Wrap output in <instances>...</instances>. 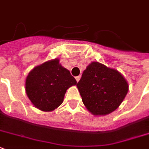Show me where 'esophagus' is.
Segmentation results:
<instances>
[{"instance_id":"34e87169","label":"esophagus","mask_w":149,"mask_h":149,"mask_svg":"<svg viewBox=\"0 0 149 149\" xmlns=\"http://www.w3.org/2000/svg\"><path fill=\"white\" fill-rule=\"evenodd\" d=\"M80 77H80V76H78V77H76V79H77V82H79V79H80Z\"/></svg>"}]
</instances>
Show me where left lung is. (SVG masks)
Wrapping results in <instances>:
<instances>
[{"label": "left lung", "mask_w": 149, "mask_h": 149, "mask_svg": "<svg viewBox=\"0 0 149 149\" xmlns=\"http://www.w3.org/2000/svg\"><path fill=\"white\" fill-rule=\"evenodd\" d=\"M77 86L86 109L94 116H104L118 108L128 92V84L118 70L92 62Z\"/></svg>", "instance_id": "obj_1"}]
</instances>
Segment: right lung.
<instances>
[{
  "label": "right lung",
  "mask_w": 149,
  "mask_h": 149,
  "mask_svg": "<svg viewBox=\"0 0 149 149\" xmlns=\"http://www.w3.org/2000/svg\"><path fill=\"white\" fill-rule=\"evenodd\" d=\"M77 84L70 71L61 65L58 58H55L29 72L25 80V92L36 108L49 112L60 106L66 91Z\"/></svg>",
  "instance_id": "add662e5"
}]
</instances>
